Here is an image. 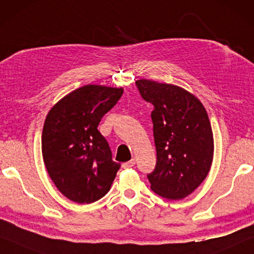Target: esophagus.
<instances>
[{"instance_id": "esophagus-1", "label": "esophagus", "mask_w": 254, "mask_h": 254, "mask_svg": "<svg viewBox=\"0 0 254 254\" xmlns=\"http://www.w3.org/2000/svg\"><path fill=\"white\" fill-rule=\"evenodd\" d=\"M135 164V160L134 159H132V160H130V161H127V162H124L123 164H122V167L124 168V169H128V168H132Z\"/></svg>"}]
</instances>
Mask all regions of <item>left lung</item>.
<instances>
[{"mask_svg": "<svg viewBox=\"0 0 254 254\" xmlns=\"http://www.w3.org/2000/svg\"><path fill=\"white\" fill-rule=\"evenodd\" d=\"M135 85L142 99L154 106L156 166L147 175L151 189L166 199H183L202 183L213 162V131L205 107L176 85L148 79Z\"/></svg>", "mask_w": 254, "mask_h": 254, "instance_id": "1", "label": "left lung"}]
</instances>
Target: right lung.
Listing matches in <instances>:
<instances>
[{
    "instance_id": "add662e5",
    "label": "right lung",
    "mask_w": 254,
    "mask_h": 254,
    "mask_svg": "<svg viewBox=\"0 0 254 254\" xmlns=\"http://www.w3.org/2000/svg\"><path fill=\"white\" fill-rule=\"evenodd\" d=\"M123 94L122 87L85 85L52 107L42 130V158L49 177L67 199L94 202L110 190L121 164L98 126Z\"/></svg>"
}]
</instances>
